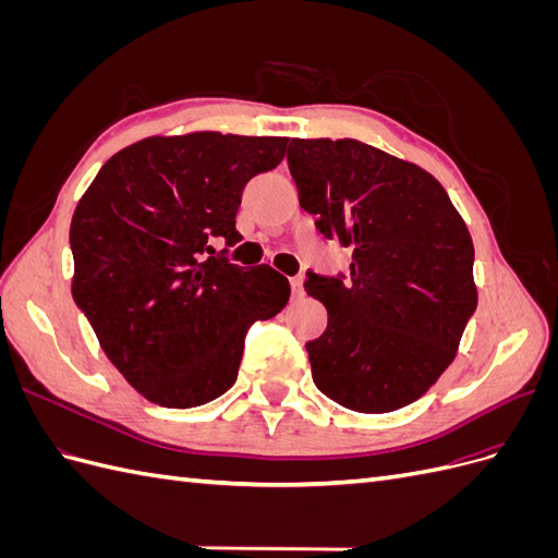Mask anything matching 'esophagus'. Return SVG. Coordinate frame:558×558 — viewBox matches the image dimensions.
Instances as JSON below:
<instances>
[{"label":"esophagus","instance_id":"34e87169","mask_svg":"<svg viewBox=\"0 0 558 558\" xmlns=\"http://www.w3.org/2000/svg\"><path fill=\"white\" fill-rule=\"evenodd\" d=\"M291 291H293V298H302V295H305V286H302V279H300V277H293V279H291Z\"/></svg>","mask_w":558,"mask_h":558}]
</instances>
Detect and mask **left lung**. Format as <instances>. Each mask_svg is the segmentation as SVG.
<instances>
[{
	"label": "left lung",
	"mask_w": 558,
	"mask_h": 558,
	"mask_svg": "<svg viewBox=\"0 0 558 558\" xmlns=\"http://www.w3.org/2000/svg\"><path fill=\"white\" fill-rule=\"evenodd\" d=\"M300 207L351 248L349 275L307 272L328 328L307 342L316 388L353 412L384 414L424 396L477 310L470 232L421 167L359 140H293Z\"/></svg>",
	"instance_id": "obj_1"
}]
</instances>
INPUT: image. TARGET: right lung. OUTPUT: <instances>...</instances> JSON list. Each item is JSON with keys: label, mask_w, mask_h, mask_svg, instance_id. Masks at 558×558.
<instances>
[{"label": "right lung", "mask_w": 558, "mask_h": 558, "mask_svg": "<svg viewBox=\"0 0 558 558\" xmlns=\"http://www.w3.org/2000/svg\"><path fill=\"white\" fill-rule=\"evenodd\" d=\"M286 144L221 132L148 137L109 158L81 197L72 295L146 400L189 410L223 396L248 328L289 302L277 269L228 260L242 240L234 216L244 185L275 170Z\"/></svg>", "instance_id": "1"}]
</instances>
